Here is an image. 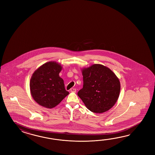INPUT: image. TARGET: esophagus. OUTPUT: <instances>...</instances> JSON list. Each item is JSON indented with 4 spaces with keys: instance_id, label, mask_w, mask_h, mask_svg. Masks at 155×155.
I'll return each mask as SVG.
<instances>
[{
    "instance_id": "1",
    "label": "esophagus",
    "mask_w": 155,
    "mask_h": 155,
    "mask_svg": "<svg viewBox=\"0 0 155 155\" xmlns=\"http://www.w3.org/2000/svg\"><path fill=\"white\" fill-rule=\"evenodd\" d=\"M70 90L71 92H76V89H74V88H71Z\"/></svg>"
}]
</instances>
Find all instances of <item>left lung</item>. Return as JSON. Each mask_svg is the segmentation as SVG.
<instances>
[{
	"instance_id": "obj_1",
	"label": "left lung",
	"mask_w": 155,
	"mask_h": 155,
	"mask_svg": "<svg viewBox=\"0 0 155 155\" xmlns=\"http://www.w3.org/2000/svg\"><path fill=\"white\" fill-rule=\"evenodd\" d=\"M83 87L78 95L86 107L95 113L107 111L119 98L120 83L108 68L94 64L82 70Z\"/></svg>"
}]
</instances>
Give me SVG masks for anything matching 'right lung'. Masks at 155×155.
Here are the masks:
<instances>
[{"instance_id": "right-lung-1", "label": "right lung", "mask_w": 155, "mask_h": 155, "mask_svg": "<svg viewBox=\"0 0 155 155\" xmlns=\"http://www.w3.org/2000/svg\"><path fill=\"white\" fill-rule=\"evenodd\" d=\"M61 68L59 64L50 61L33 73L30 81V91L33 99L40 105L53 108L69 94L59 75Z\"/></svg>"}]
</instances>
